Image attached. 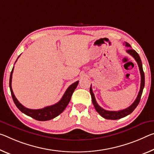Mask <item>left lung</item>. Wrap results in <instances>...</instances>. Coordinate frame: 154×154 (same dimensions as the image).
<instances>
[{
  "instance_id": "8db88e82",
  "label": "left lung",
  "mask_w": 154,
  "mask_h": 154,
  "mask_svg": "<svg viewBox=\"0 0 154 154\" xmlns=\"http://www.w3.org/2000/svg\"><path fill=\"white\" fill-rule=\"evenodd\" d=\"M124 45H125V46H128V47H131L130 44H128V42H125ZM127 53H128L129 54L132 56L134 59H135V60L136 61V62H137V64L138 65L139 70H140V76H141L140 91H139L138 96H137V97H136V99L135 101H134V103L131 104L130 107H128V108L121 109V110H119V111H108V110H106V109L102 108L101 107H100L98 105V103H97L94 93L92 92V86H90V94H91V97H92V103H93L95 109H96L97 112H98V113L102 117H103L104 119H110V120H117V119H120L121 118H123V117H125L126 116L129 115L130 114H131V112H132L134 109H135L136 107H137V106L139 103V102H140V101L141 95H142L144 86H145V74H144L143 69L142 62H141L140 56H139L138 53H136V51L135 50L130 48V49L127 50Z\"/></svg>"
}]
</instances>
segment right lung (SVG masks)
<instances>
[{
    "label": "right lung",
    "mask_w": 154,
    "mask_h": 154,
    "mask_svg": "<svg viewBox=\"0 0 154 154\" xmlns=\"http://www.w3.org/2000/svg\"><path fill=\"white\" fill-rule=\"evenodd\" d=\"M13 71H14V67L12 68V70L10 75V78H9V88H10L11 97H12V99L14 100V103L16 104L17 108L20 109L23 113L25 114L26 115H27L29 116H31V118L35 119V120L40 121L51 120V119L55 118L56 116H57L59 114L62 113V112L64 110L65 108H66L68 104L69 103L70 99H71L72 94L73 92H74L75 90L76 89L78 84H79V81H77L70 85V86L68 88L67 90H66L65 93L64 95H63L62 98L61 99L60 101L59 102H57V103H55L51 106L45 107V108H44L42 109H31L26 108L24 106H23V105H22L20 102L18 101V99L16 98L15 95L14 94L13 90H12V88H11V79H12V74H13Z\"/></svg>",
    "instance_id": "add662e5"
}]
</instances>
